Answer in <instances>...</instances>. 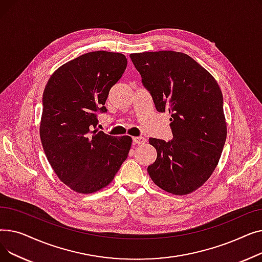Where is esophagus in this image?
<instances>
[{
  "mask_svg": "<svg viewBox=\"0 0 262 262\" xmlns=\"http://www.w3.org/2000/svg\"><path fill=\"white\" fill-rule=\"evenodd\" d=\"M146 140L143 138V137H134L133 142L135 144H143Z\"/></svg>",
  "mask_w": 262,
  "mask_h": 262,
  "instance_id": "34e87169",
  "label": "esophagus"
}]
</instances>
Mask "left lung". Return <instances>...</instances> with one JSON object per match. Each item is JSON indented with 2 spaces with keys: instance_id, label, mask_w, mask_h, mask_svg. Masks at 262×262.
I'll use <instances>...</instances> for the list:
<instances>
[{
  "instance_id": "1",
  "label": "left lung",
  "mask_w": 262,
  "mask_h": 262,
  "mask_svg": "<svg viewBox=\"0 0 262 262\" xmlns=\"http://www.w3.org/2000/svg\"><path fill=\"white\" fill-rule=\"evenodd\" d=\"M129 57L157 112L171 114L173 139H148L157 150L148 175L169 193L189 194L208 181L222 154L227 135L222 91L185 53L143 52Z\"/></svg>"
}]
</instances>
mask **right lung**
<instances>
[{
  "label": "right lung",
  "mask_w": 262,
  "mask_h": 262,
  "mask_svg": "<svg viewBox=\"0 0 262 262\" xmlns=\"http://www.w3.org/2000/svg\"><path fill=\"white\" fill-rule=\"evenodd\" d=\"M127 66L123 54L86 53L55 71L42 95L40 139L59 180L77 193H93L113 182L127 158L129 136L113 137L95 128L96 112Z\"/></svg>",
  "instance_id": "obj_1"
}]
</instances>
